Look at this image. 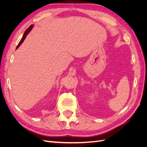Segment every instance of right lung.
<instances>
[{
  "label": "right lung",
  "instance_id": "1",
  "mask_svg": "<svg viewBox=\"0 0 147 147\" xmlns=\"http://www.w3.org/2000/svg\"><path fill=\"white\" fill-rule=\"evenodd\" d=\"M33 26L34 25H31L30 27L29 28H28L26 30V31L24 32V35H23V37H22V38H21V40H20V42H19V43H18V46H17V47H16V49L18 48L20 45H21V44L23 43V42H24V39L26 38V36H27V35L29 34V32H30V31L31 30V29H32V27H33Z\"/></svg>",
  "mask_w": 147,
  "mask_h": 147
}]
</instances>
